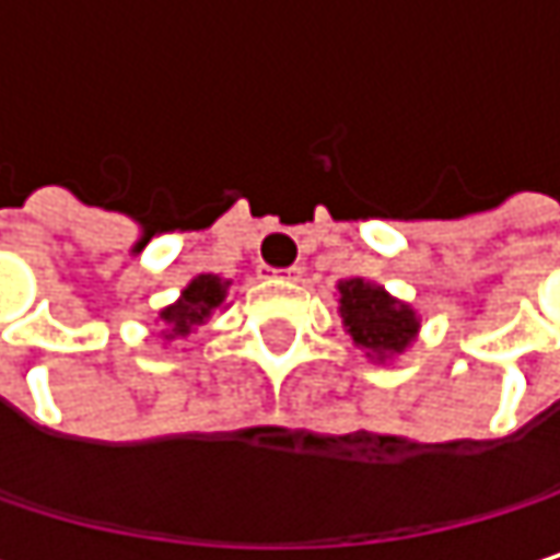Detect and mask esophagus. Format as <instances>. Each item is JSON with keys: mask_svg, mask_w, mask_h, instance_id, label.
Returning <instances> with one entry per match:
<instances>
[{"mask_svg": "<svg viewBox=\"0 0 560 560\" xmlns=\"http://www.w3.org/2000/svg\"><path fill=\"white\" fill-rule=\"evenodd\" d=\"M301 266H288V269H276V276H281V279H301Z\"/></svg>", "mask_w": 560, "mask_h": 560, "instance_id": "34e87169", "label": "esophagus"}]
</instances>
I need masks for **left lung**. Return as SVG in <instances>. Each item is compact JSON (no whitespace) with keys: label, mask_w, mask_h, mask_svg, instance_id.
<instances>
[{"label":"left lung","mask_w":560,"mask_h":560,"mask_svg":"<svg viewBox=\"0 0 560 560\" xmlns=\"http://www.w3.org/2000/svg\"><path fill=\"white\" fill-rule=\"evenodd\" d=\"M340 314L350 327L353 343L380 357L401 353L418 330L415 311L408 304H398L383 288L363 279L340 284Z\"/></svg>","instance_id":"left-lung-1"}]
</instances>
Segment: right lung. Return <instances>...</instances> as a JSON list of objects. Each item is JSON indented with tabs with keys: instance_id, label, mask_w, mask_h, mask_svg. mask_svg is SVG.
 <instances>
[{
	"instance_id": "add662e5",
	"label": "right lung",
	"mask_w": 560,
	"mask_h": 560,
	"mask_svg": "<svg viewBox=\"0 0 560 560\" xmlns=\"http://www.w3.org/2000/svg\"><path fill=\"white\" fill-rule=\"evenodd\" d=\"M223 294H226V281L213 279V276H200V279L190 281L184 288L180 301L162 311V320L168 324L171 330L168 337H174V334H190V327L203 324L210 317V311L223 301Z\"/></svg>"
}]
</instances>
